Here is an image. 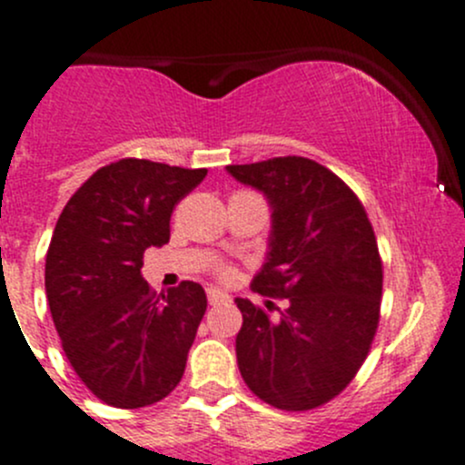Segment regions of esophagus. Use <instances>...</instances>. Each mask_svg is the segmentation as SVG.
<instances>
[{"mask_svg": "<svg viewBox=\"0 0 465 465\" xmlns=\"http://www.w3.org/2000/svg\"><path fill=\"white\" fill-rule=\"evenodd\" d=\"M228 300H231V295H228L226 291L208 289V302L210 304H222V302H228Z\"/></svg>", "mask_w": 465, "mask_h": 465, "instance_id": "1", "label": "esophagus"}]
</instances>
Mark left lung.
Wrapping results in <instances>:
<instances>
[{
  "mask_svg": "<svg viewBox=\"0 0 465 465\" xmlns=\"http://www.w3.org/2000/svg\"><path fill=\"white\" fill-rule=\"evenodd\" d=\"M271 208L266 260L252 291L286 298L271 315L237 298L234 351L243 382L272 408L302 411L338 396L365 362L378 327L382 264L365 208L320 163L277 156L228 165Z\"/></svg>",
  "mask_w": 465,
  "mask_h": 465,
  "instance_id": "8db88e82",
  "label": "left lung"
}]
</instances>
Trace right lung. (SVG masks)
Returning a JSON list of instances; mask_svg holds the SVG:
<instances>
[{
    "label": "right lung",
    "mask_w": 465,
    "mask_h": 465,
    "mask_svg": "<svg viewBox=\"0 0 465 465\" xmlns=\"http://www.w3.org/2000/svg\"><path fill=\"white\" fill-rule=\"evenodd\" d=\"M205 174L116 161L80 185L55 223L45 286L57 336L80 381L114 408L165 399L185 371L203 286L181 282L156 295L141 268L147 248L170 242L172 210Z\"/></svg>",
    "instance_id": "add662e5"
}]
</instances>
